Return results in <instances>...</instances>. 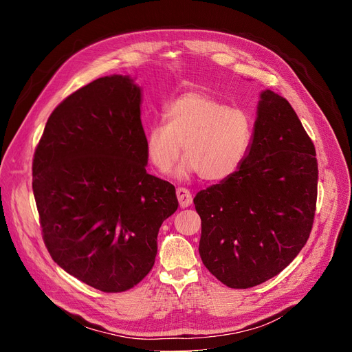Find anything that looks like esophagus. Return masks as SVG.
Wrapping results in <instances>:
<instances>
[{"mask_svg":"<svg viewBox=\"0 0 352 352\" xmlns=\"http://www.w3.org/2000/svg\"><path fill=\"white\" fill-rule=\"evenodd\" d=\"M177 198H178L181 208H187L192 204V195H191L190 190H187V188H182V187L177 188Z\"/></svg>","mask_w":352,"mask_h":352,"instance_id":"esophagus-1","label":"esophagus"}]
</instances>
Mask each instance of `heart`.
I'll use <instances>...</instances> for the list:
<instances>
[{"instance_id": "1", "label": "heart", "mask_w": 352, "mask_h": 352, "mask_svg": "<svg viewBox=\"0 0 352 352\" xmlns=\"http://www.w3.org/2000/svg\"><path fill=\"white\" fill-rule=\"evenodd\" d=\"M164 118L145 133L146 157L160 173L173 170L181 148L187 157L181 174L198 173L204 181L221 182L243 168L255 133L248 111L190 91L165 105Z\"/></svg>"}]
</instances>
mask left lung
Segmentation results:
<instances>
[{"label":"left lung","instance_id":"1","mask_svg":"<svg viewBox=\"0 0 352 352\" xmlns=\"http://www.w3.org/2000/svg\"><path fill=\"white\" fill-rule=\"evenodd\" d=\"M317 186L316 146L291 104L265 89L243 168L194 198L207 270L243 289L280 274L309 236Z\"/></svg>","mask_w":352,"mask_h":352}]
</instances>
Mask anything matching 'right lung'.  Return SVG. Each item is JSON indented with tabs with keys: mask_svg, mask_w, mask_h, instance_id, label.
Instances as JSON below:
<instances>
[{
	"mask_svg": "<svg viewBox=\"0 0 352 352\" xmlns=\"http://www.w3.org/2000/svg\"><path fill=\"white\" fill-rule=\"evenodd\" d=\"M141 89L126 76L92 81L55 108L35 148L32 191L44 244L64 271L102 292L151 271L175 187L145 170Z\"/></svg>",
	"mask_w": 352,
	"mask_h": 352,
	"instance_id": "add662e5",
	"label": "right lung"
}]
</instances>
